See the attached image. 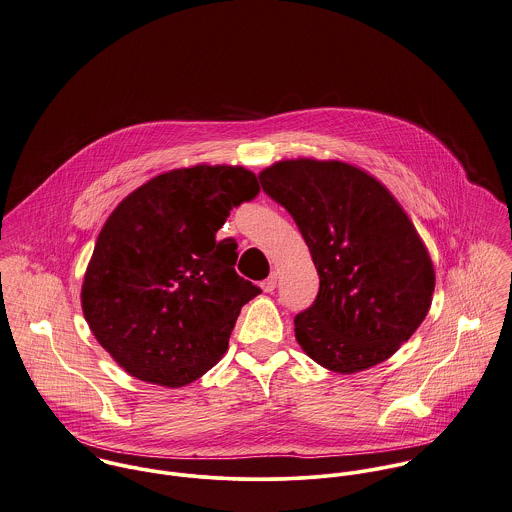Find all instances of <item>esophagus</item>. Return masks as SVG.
I'll list each match as a JSON object with an SVG mask.
<instances>
[{
    "label": "esophagus",
    "instance_id": "obj_1",
    "mask_svg": "<svg viewBox=\"0 0 512 512\" xmlns=\"http://www.w3.org/2000/svg\"><path fill=\"white\" fill-rule=\"evenodd\" d=\"M261 289H263L265 293H273V291L277 289V275L271 273V275L261 283Z\"/></svg>",
    "mask_w": 512,
    "mask_h": 512
}]
</instances>
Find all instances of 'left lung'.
Masks as SVG:
<instances>
[{"instance_id":"8db88e82","label":"left lung","mask_w":512,"mask_h":512,"mask_svg":"<svg viewBox=\"0 0 512 512\" xmlns=\"http://www.w3.org/2000/svg\"><path fill=\"white\" fill-rule=\"evenodd\" d=\"M305 237L320 287L295 316L301 348L354 374L388 360L423 322L435 273L402 205L370 174L338 160H283L259 174Z\"/></svg>"}]
</instances>
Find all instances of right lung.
Wrapping results in <instances>:
<instances>
[{
  "instance_id": "right-lung-1",
  "label": "right lung",
  "mask_w": 512,
  "mask_h": 512,
  "mask_svg": "<svg viewBox=\"0 0 512 512\" xmlns=\"http://www.w3.org/2000/svg\"><path fill=\"white\" fill-rule=\"evenodd\" d=\"M257 194L253 172L200 164L152 178L110 213L81 303L99 344L130 376L180 388L225 354L241 307L261 289L235 273L237 243L215 233Z\"/></svg>"
}]
</instances>
